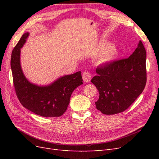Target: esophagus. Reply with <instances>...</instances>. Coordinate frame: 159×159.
I'll list each match as a JSON object with an SVG mask.
<instances>
[{
  "label": "esophagus",
  "instance_id": "1",
  "mask_svg": "<svg viewBox=\"0 0 159 159\" xmlns=\"http://www.w3.org/2000/svg\"><path fill=\"white\" fill-rule=\"evenodd\" d=\"M82 78L84 80V81L85 83H88L90 81L91 78V74L89 71H85L84 73L82 74Z\"/></svg>",
  "mask_w": 159,
  "mask_h": 159
}]
</instances>
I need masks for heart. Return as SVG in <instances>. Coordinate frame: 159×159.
<instances>
[{"label":"heart","mask_w":159,"mask_h":159,"mask_svg":"<svg viewBox=\"0 0 159 159\" xmlns=\"http://www.w3.org/2000/svg\"><path fill=\"white\" fill-rule=\"evenodd\" d=\"M99 53H102L101 55L98 63L99 64H107L113 61L117 58L118 56V53L117 50L113 48V46L111 44H104L101 45L99 50Z\"/></svg>","instance_id":"obj_1"}]
</instances>
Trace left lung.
Wrapping results in <instances>:
<instances>
[{
	"label": "left lung",
	"instance_id": "left-lung-1",
	"mask_svg": "<svg viewBox=\"0 0 159 159\" xmlns=\"http://www.w3.org/2000/svg\"><path fill=\"white\" fill-rule=\"evenodd\" d=\"M146 50L142 42L128 58L111 62L96 69L91 81L97 88L96 108L105 115L126 110L137 99L147 82Z\"/></svg>",
	"mask_w": 159,
	"mask_h": 159
}]
</instances>
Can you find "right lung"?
I'll return each mask as SVG.
<instances>
[{
    "instance_id": "obj_1",
    "label": "right lung",
    "mask_w": 159,
    "mask_h": 159,
    "mask_svg": "<svg viewBox=\"0 0 159 159\" xmlns=\"http://www.w3.org/2000/svg\"><path fill=\"white\" fill-rule=\"evenodd\" d=\"M29 32L22 36L12 50L11 60L13 83L17 97L27 109L44 117H60L68 108L71 93L83 84L81 71L61 76L48 85H38L28 81L20 65V49Z\"/></svg>"
}]
</instances>
